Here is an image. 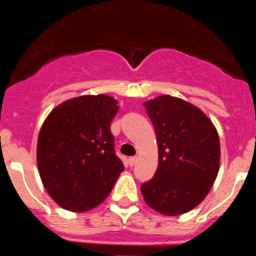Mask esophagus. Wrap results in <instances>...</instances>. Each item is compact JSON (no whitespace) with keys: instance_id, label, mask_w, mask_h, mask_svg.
<instances>
[{"instance_id":"34e87169","label":"esophagus","mask_w":256,"mask_h":256,"mask_svg":"<svg viewBox=\"0 0 256 256\" xmlns=\"http://www.w3.org/2000/svg\"><path fill=\"white\" fill-rule=\"evenodd\" d=\"M128 162H130V166H133V165L137 162V156H132V158H130V159H128Z\"/></svg>"}]
</instances>
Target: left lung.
I'll return each mask as SVG.
<instances>
[{"label": "left lung", "instance_id": "left-lung-1", "mask_svg": "<svg viewBox=\"0 0 256 256\" xmlns=\"http://www.w3.org/2000/svg\"><path fill=\"white\" fill-rule=\"evenodd\" d=\"M144 106L155 126L159 165L142 195L155 212L180 216L206 198L218 176V132L200 108L178 97L164 94Z\"/></svg>", "mask_w": 256, "mask_h": 256}]
</instances>
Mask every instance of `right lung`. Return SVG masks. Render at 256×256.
Listing matches in <instances>:
<instances>
[{"label":"right lung","mask_w":256,"mask_h":256,"mask_svg":"<svg viewBox=\"0 0 256 256\" xmlns=\"http://www.w3.org/2000/svg\"><path fill=\"white\" fill-rule=\"evenodd\" d=\"M108 94H86L56 106L37 142V165L56 204L87 212L112 192L124 166L115 155L110 124L119 106Z\"/></svg>","instance_id":"right-lung-1"}]
</instances>
